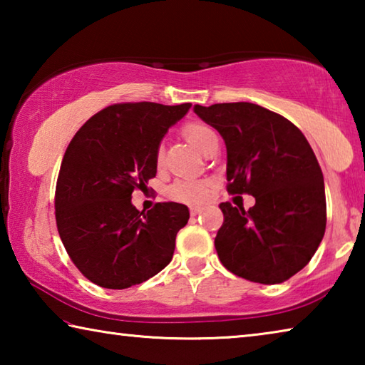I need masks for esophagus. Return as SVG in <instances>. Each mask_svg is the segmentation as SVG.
<instances>
[{
	"instance_id": "1",
	"label": "esophagus",
	"mask_w": 365,
	"mask_h": 365,
	"mask_svg": "<svg viewBox=\"0 0 365 365\" xmlns=\"http://www.w3.org/2000/svg\"><path fill=\"white\" fill-rule=\"evenodd\" d=\"M190 212H191V215H197L201 212V207L200 206H191L190 207Z\"/></svg>"
}]
</instances>
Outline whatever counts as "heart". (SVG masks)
I'll return each mask as SVG.
<instances>
[{"label":"heart","mask_w":365,"mask_h":365,"mask_svg":"<svg viewBox=\"0 0 365 365\" xmlns=\"http://www.w3.org/2000/svg\"><path fill=\"white\" fill-rule=\"evenodd\" d=\"M183 135L191 145L201 151L202 146L207 143V140L212 138L215 133L209 127L202 125V123H188L183 128ZM160 160H163V153L158 151L156 163L160 164ZM170 193L178 201L200 202L207 196V185L202 182H177L170 188Z\"/></svg>","instance_id":"heart-1"}]
</instances>
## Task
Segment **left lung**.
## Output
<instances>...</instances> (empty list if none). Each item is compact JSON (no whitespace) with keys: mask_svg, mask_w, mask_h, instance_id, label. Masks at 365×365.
<instances>
[{"mask_svg":"<svg viewBox=\"0 0 365 365\" xmlns=\"http://www.w3.org/2000/svg\"><path fill=\"white\" fill-rule=\"evenodd\" d=\"M193 110L225 141L228 193L256 197L250 211L219 206L220 262L264 285L288 280L311 261L325 233L324 175L311 145L294 123L259 104H195Z\"/></svg>","mask_w":365,"mask_h":365,"instance_id":"obj_1","label":"left lung"}]
</instances>
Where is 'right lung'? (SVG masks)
Listing matches in <instances>:
<instances>
[{"label":"right lung","mask_w":365,"mask_h":365,"mask_svg":"<svg viewBox=\"0 0 365 365\" xmlns=\"http://www.w3.org/2000/svg\"><path fill=\"white\" fill-rule=\"evenodd\" d=\"M190 108L114 104L86 120L67 146L54 200L58 232L72 262L96 285H138L172 261L188 207L158 202L140 212L132 193L156 177L160 141Z\"/></svg>","instance_id":"right-lung-1"}]
</instances>
